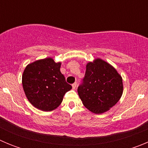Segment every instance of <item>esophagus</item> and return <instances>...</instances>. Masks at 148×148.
Returning a JSON list of instances; mask_svg holds the SVG:
<instances>
[{
  "label": "esophagus",
  "instance_id": "esophagus-1",
  "mask_svg": "<svg viewBox=\"0 0 148 148\" xmlns=\"http://www.w3.org/2000/svg\"><path fill=\"white\" fill-rule=\"evenodd\" d=\"M76 86H77L76 82H75V83L73 84H72V87H73V89H74V90H75V89L76 88Z\"/></svg>",
  "mask_w": 148,
  "mask_h": 148
}]
</instances>
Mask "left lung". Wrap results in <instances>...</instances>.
Here are the masks:
<instances>
[{"label": "left lung", "instance_id": "obj_1", "mask_svg": "<svg viewBox=\"0 0 148 148\" xmlns=\"http://www.w3.org/2000/svg\"><path fill=\"white\" fill-rule=\"evenodd\" d=\"M78 93L85 108L95 114H101L121 99L122 78L112 65L96 58L87 64L85 76L78 86Z\"/></svg>", "mask_w": 148, "mask_h": 148}]
</instances>
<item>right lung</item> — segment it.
<instances>
[{"mask_svg":"<svg viewBox=\"0 0 148 148\" xmlns=\"http://www.w3.org/2000/svg\"><path fill=\"white\" fill-rule=\"evenodd\" d=\"M61 64L52 58H47L26 66L22 84L27 99L35 108L43 111L56 109L64 94L72 89L60 71Z\"/></svg>","mask_w":148,"mask_h":148,"instance_id":"right-lung-1","label":"right lung"}]
</instances>
